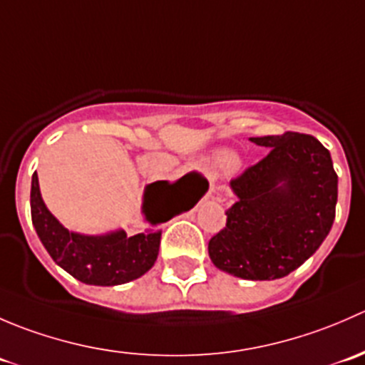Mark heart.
<instances>
[{
    "label": "heart",
    "mask_w": 365,
    "mask_h": 365,
    "mask_svg": "<svg viewBox=\"0 0 365 365\" xmlns=\"http://www.w3.org/2000/svg\"><path fill=\"white\" fill-rule=\"evenodd\" d=\"M213 164L220 169H230L235 164V157L231 153H219V155L213 159Z\"/></svg>",
    "instance_id": "obj_1"
}]
</instances>
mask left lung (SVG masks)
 <instances>
[{
  "label": "left lung",
  "instance_id": "1",
  "mask_svg": "<svg viewBox=\"0 0 365 365\" xmlns=\"http://www.w3.org/2000/svg\"><path fill=\"white\" fill-rule=\"evenodd\" d=\"M270 148L231 180L238 201L208 242L217 268L249 281L297 270L318 251L336 219L337 173L330 152L309 134L251 138Z\"/></svg>",
  "mask_w": 365,
  "mask_h": 365
}]
</instances>
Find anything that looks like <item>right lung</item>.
<instances>
[{"label": "right lung", "mask_w": 365, "mask_h": 365, "mask_svg": "<svg viewBox=\"0 0 365 365\" xmlns=\"http://www.w3.org/2000/svg\"><path fill=\"white\" fill-rule=\"evenodd\" d=\"M205 182L201 173L190 171L176 183L153 182L145 190V212L150 226L143 233L127 237L125 231L84 237L65 230L46 208L38 189V176L31 180V220L36 235L54 261L84 284L116 286L141 277L159 256L160 224L200 200L190 197L196 185Z\"/></svg>", "instance_id": "obj_1"}]
</instances>
